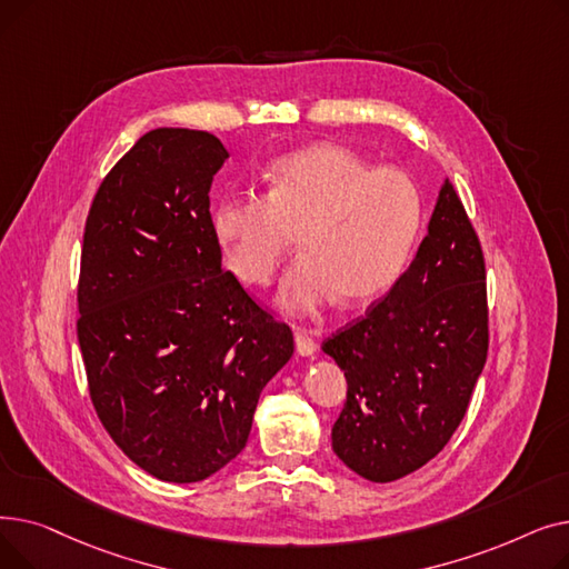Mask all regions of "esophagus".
I'll list each match as a JSON object with an SVG mask.
<instances>
[{"instance_id": "obj_1", "label": "esophagus", "mask_w": 569, "mask_h": 569, "mask_svg": "<svg viewBox=\"0 0 569 569\" xmlns=\"http://www.w3.org/2000/svg\"><path fill=\"white\" fill-rule=\"evenodd\" d=\"M295 350L300 357H311L316 352L313 335L305 330V327H295Z\"/></svg>"}]
</instances>
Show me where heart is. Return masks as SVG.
<instances>
[{
  "label": "heart",
  "mask_w": 569,
  "mask_h": 569,
  "mask_svg": "<svg viewBox=\"0 0 569 569\" xmlns=\"http://www.w3.org/2000/svg\"><path fill=\"white\" fill-rule=\"evenodd\" d=\"M422 223V193L401 168H373L341 144L320 142L277 161L269 196L228 191L212 232L234 274L264 286L300 232L302 256L277 292L286 313L335 302L365 305L390 288Z\"/></svg>",
  "instance_id": "1"
}]
</instances>
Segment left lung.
Instances as JSON below:
<instances>
[{"instance_id": "obj_1", "label": "left lung", "mask_w": 569, "mask_h": 569, "mask_svg": "<svg viewBox=\"0 0 569 569\" xmlns=\"http://www.w3.org/2000/svg\"><path fill=\"white\" fill-rule=\"evenodd\" d=\"M485 258L445 179L410 267L365 318L322 343L346 373L335 455L369 482L429 463L461 425L487 348Z\"/></svg>"}]
</instances>
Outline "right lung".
I'll use <instances>...</instances> for the list:
<instances>
[{"label": "right lung", "instance_id": "obj_1", "mask_svg": "<svg viewBox=\"0 0 569 569\" xmlns=\"http://www.w3.org/2000/svg\"><path fill=\"white\" fill-rule=\"evenodd\" d=\"M191 129L144 133L89 209L78 341L99 420L157 480H207L247 447L262 387L292 357L288 325L221 264L209 189L228 159Z\"/></svg>", "mask_w": 569, "mask_h": 569}]
</instances>
